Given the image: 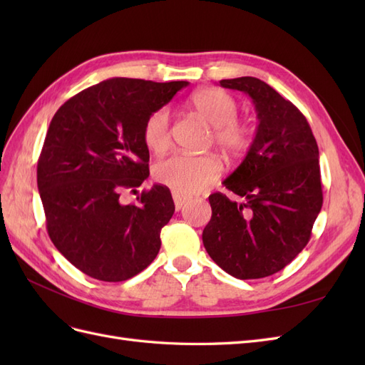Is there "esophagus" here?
Masks as SVG:
<instances>
[{"instance_id":"obj_1","label":"esophagus","mask_w":365,"mask_h":365,"mask_svg":"<svg viewBox=\"0 0 365 365\" xmlns=\"http://www.w3.org/2000/svg\"><path fill=\"white\" fill-rule=\"evenodd\" d=\"M187 201H189V200H187V197H184V196L173 192V202H175V208L176 210H181L187 204Z\"/></svg>"}]
</instances>
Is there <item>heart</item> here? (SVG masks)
<instances>
[{"label":"heart","instance_id":"b5f03b06","mask_svg":"<svg viewBox=\"0 0 365 365\" xmlns=\"http://www.w3.org/2000/svg\"><path fill=\"white\" fill-rule=\"evenodd\" d=\"M192 103L195 111L213 128V141L228 155H239L251 140V130L239 123V105L233 96L219 88H207L197 91ZM143 141L155 153L165 150L170 145V109L163 106L153 111L143 126ZM222 172V164L213 155L192 157L185 153H173L161 160L153 176L178 195L200 193L213 184Z\"/></svg>","mask_w":365,"mask_h":365}]
</instances>
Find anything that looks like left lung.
Wrapping results in <instances>:
<instances>
[{
	"label": "left lung",
	"mask_w": 365,
	"mask_h": 365,
	"mask_svg": "<svg viewBox=\"0 0 365 365\" xmlns=\"http://www.w3.org/2000/svg\"><path fill=\"white\" fill-rule=\"evenodd\" d=\"M219 85L248 94L259 125L244 161L224 181L245 201L210 195L212 219L202 242L208 256L233 277H268L311 239L323 205L318 146L306 117L268 83L245 76Z\"/></svg>",
	"instance_id": "8db88e82"
}]
</instances>
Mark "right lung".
Masks as SVG:
<instances>
[{
    "label": "right lung",
    "instance_id": "1",
    "mask_svg": "<svg viewBox=\"0 0 365 365\" xmlns=\"http://www.w3.org/2000/svg\"><path fill=\"white\" fill-rule=\"evenodd\" d=\"M189 82L113 77L81 91L51 118L38 161V190L50 239L77 269L123 282L153 262L175 204L155 184L123 204L149 176L148 117Z\"/></svg>",
    "mask_w": 365,
    "mask_h": 365
}]
</instances>
